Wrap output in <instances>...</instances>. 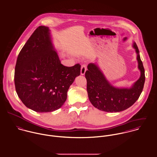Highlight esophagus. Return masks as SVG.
<instances>
[{
	"mask_svg": "<svg viewBox=\"0 0 157 157\" xmlns=\"http://www.w3.org/2000/svg\"><path fill=\"white\" fill-rule=\"evenodd\" d=\"M86 71V65H82L81 67V71H80L81 75H84L85 74Z\"/></svg>",
	"mask_w": 157,
	"mask_h": 157,
	"instance_id": "1",
	"label": "esophagus"
}]
</instances>
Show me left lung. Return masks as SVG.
Instances as JSON below:
<instances>
[{
  "label": "left lung",
  "mask_w": 157,
  "mask_h": 157,
  "mask_svg": "<svg viewBox=\"0 0 157 157\" xmlns=\"http://www.w3.org/2000/svg\"><path fill=\"white\" fill-rule=\"evenodd\" d=\"M132 46L137 54L138 67L141 75L129 88L113 86L97 65L90 63L88 65V70L85 72L88 95L92 105L98 109L108 112L123 111L131 107L138 99L144 87L145 74L135 42Z\"/></svg>",
  "instance_id": "8db88e82"
}]
</instances>
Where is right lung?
Listing matches in <instances>:
<instances>
[{
	"label": "right lung",
	"instance_id": "right-lung-1",
	"mask_svg": "<svg viewBox=\"0 0 157 157\" xmlns=\"http://www.w3.org/2000/svg\"><path fill=\"white\" fill-rule=\"evenodd\" d=\"M80 64L63 65L51 41L50 30L39 26L17 57L14 72L16 92L23 103L37 112L60 108L67 92L80 74Z\"/></svg>",
	"mask_w": 157,
	"mask_h": 157
}]
</instances>
